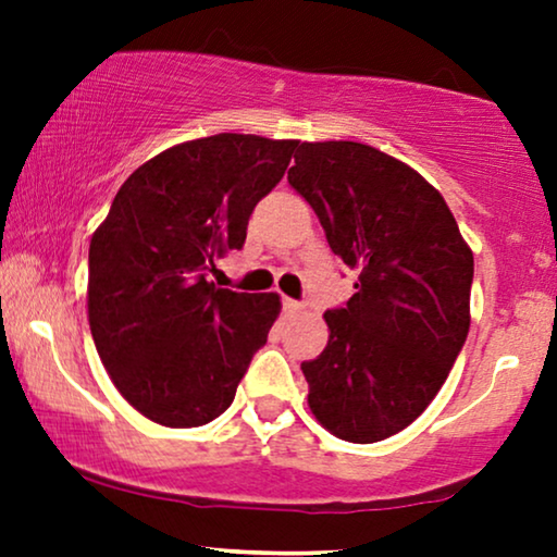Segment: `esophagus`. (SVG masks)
I'll list each match as a JSON object with an SVG mask.
<instances>
[{
	"label": "esophagus",
	"instance_id": "1",
	"mask_svg": "<svg viewBox=\"0 0 557 557\" xmlns=\"http://www.w3.org/2000/svg\"><path fill=\"white\" fill-rule=\"evenodd\" d=\"M301 309H304L301 301H294V299H288V296H284V311L294 314V311H301Z\"/></svg>",
	"mask_w": 557,
	"mask_h": 557
}]
</instances>
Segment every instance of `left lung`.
<instances>
[{
    "label": "left lung",
    "mask_w": 557,
    "mask_h": 557,
    "mask_svg": "<svg viewBox=\"0 0 557 557\" xmlns=\"http://www.w3.org/2000/svg\"><path fill=\"white\" fill-rule=\"evenodd\" d=\"M294 162L288 185L360 273L352 299L324 314V352L301 362L309 408L337 438L375 444L446 383L469 334L474 253L438 189L385 151L304 141Z\"/></svg>",
    "instance_id": "obj_1"
}]
</instances>
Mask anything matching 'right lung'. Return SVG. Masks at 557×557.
I'll return each instance as SVG.
<instances>
[{"instance_id":"right-lung-1","label":"right lung","mask_w":557,"mask_h":557,"mask_svg":"<svg viewBox=\"0 0 557 557\" xmlns=\"http://www.w3.org/2000/svg\"><path fill=\"white\" fill-rule=\"evenodd\" d=\"M294 139L215 134L144 162L90 238L88 324L119 393L170 429L225 413L276 322L278 294L208 281L246 243L248 218L284 177Z\"/></svg>"}]
</instances>
